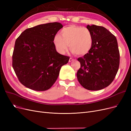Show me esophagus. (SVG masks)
I'll use <instances>...</instances> for the list:
<instances>
[{"label": "esophagus", "instance_id": "obj_1", "mask_svg": "<svg viewBox=\"0 0 131 131\" xmlns=\"http://www.w3.org/2000/svg\"><path fill=\"white\" fill-rule=\"evenodd\" d=\"M73 60H74V59H73V58H69V62H72Z\"/></svg>", "mask_w": 131, "mask_h": 131}]
</instances>
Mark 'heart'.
<instances>
[{"instance_id": "heart-1", "label": "heart", "mask_w": 131, "mask_h": 131, "mask_svg": "<svg viewBox=\"0 0 131 131\" xmlns=\"http://www.w3.org/2000/svg\"><path fill=\"white\" fill-rule=\"evenodd\" d=\"M93 41L92 34L88 28L75 25L64 27L60 35L56 34L53 39V45L59 53H65L69 44L72 52L79 56L88 53L92 49Z\"/></svg>"}]
</instances>
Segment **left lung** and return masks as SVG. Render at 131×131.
<instances>
[{"instance_id":"obj_1","label":"left lung","mask_w":131,"mask_h":131,"mask_svg":"<svg viewBox=\"0 0 131 131\" xmlns=\"http://www.w3.org/2000/svg\"><path fill=\"white\" fill-rule=\"evenodd\" d=\"M93 36V45L89 52L78 58L81 67L78 80L87 90H100L113 82L119 67L120 52L116 37L105 28L88 25Z\"/></svg>"}]
</instances>
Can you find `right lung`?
Listing matches in <instances>:
<instances>
[{
    "instance_id": "right-lung-1",
    "label": "right lung",
    "mask_w": 131,
    "mask_h": 131,
    "mask_svg": "<svg viewBox=\"0 0 131 131\" xmlns=\"http://www.w3.org/2000/svg\"><path fill=\"white\" fill-rule=\"evenodd\" d=\"M63 27L58 22L48 23L26 29L15 41L13 67L18 80L26 88L46 91L56 82L62 66L69 57L59 54L53 39Z\"/></svg>"
}]
</instances>
